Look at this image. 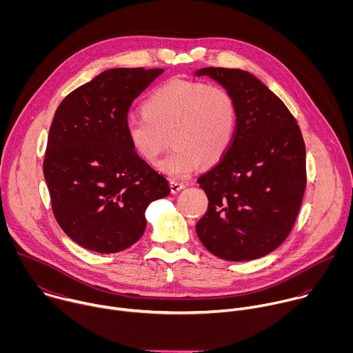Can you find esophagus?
Masks as SVG:
<instances>
[{"label": "esophagus", "instance_id": "esophagus-1", "mask_svg": "<svg viewBox=\"0 0 353 353\" xmlns=\"http://www.w3.org/2000/svg\"><path fill=\"white\" fill-rule=\"evenodd\" d=\"M184 187H185V184H184V183L177 181V180H170V190H172V192H173V194L179 192V191H180V190H183Z\"/></svg>", "mask_w": 353, "mask_h": 353}]
</instances>
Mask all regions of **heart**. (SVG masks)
Returning <instances> with one entry per match:
<instances>
[{
	"instance_id": "obj_1",
	"label": "heart",
	"mask_w": 353,
	"mask_h": 353,
	"mask_svg": "<svg viewBox=\"0 0 353 353\" xmlns=\"http://www.w3.org/2000/svg\"><path fill=\"white\" fill-rule=\"evenodd\" d=\"M142 113L127 117V141L141 159L155 165L170 138L174 149L159 169L173 179L188 177L201 163H218L233 139L234 102L219 86L172 79L146 97Z\"/></svg>"
}]
</instances>
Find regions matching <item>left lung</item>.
<instances>
[{"instance_id":"left-lung-1","label":"left lung","mask_w":353,"mask_h":353,"mask_svg":"<svg viewBox=\"0 0 353 353\" xmlns=\"http://www.w3.org/2000/svg\"><path fill=\"white\" fill-rule=\"evenodd\" d=\"M232 96L236 128L221 162L196 181L208 196L198 239L228 261H250L290 233L306 188V146L297 121L259 78L243 70L207 67Z\"/></svg>"}]
</instances>
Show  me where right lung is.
Returning a JSON list of instances; mask_svg holds the SVG:
<instances>
[{
	"instance_id": "1",
	"label": "right lung",
	"mask_w": 353,
	"mask_h": 353,
	"mask_svg": "<svg viewBox=\"0 0 353 353\" xmlns=\"http://www.w3.org/2000/svg\"><path fill=\"white\" fill-rule=\"evenodd\" d=\"M162 68H113L72 90L56 110L43 162L52 208L79 245L110 254L141 239L145 211L168 196V180L127 141L131 103Z\"/></svg>"
}]
</instances>
